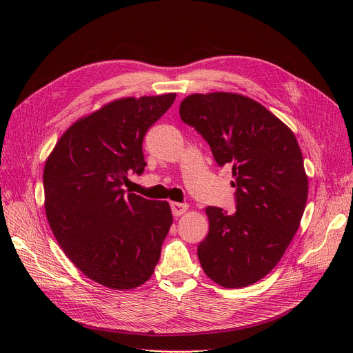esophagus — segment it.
I'll return each mask as SVG.
<instances>
[{
	"instance_id": "obj_1",
	"label": "esophagus",
	"mask_w": 353,
	"mask_h": 353,
	"mask_svg": "<svg viewBox=\"0 0 353 353\" xmlns=\"http://www.w3.org/2000/svg\"><path fill=\"white\" fill-rule=\"evenodd\" d=\"M170 208H172V213L174 216H181L184 212L188 210L186 203H170Z\"/></svg>"
}]
</instances>
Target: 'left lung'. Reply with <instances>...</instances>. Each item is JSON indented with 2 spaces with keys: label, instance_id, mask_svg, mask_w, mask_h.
I'll use <instances>...</instances> for the list:
<instances>
[{
  "label": "left lung",
  "instance_id": "left-lung-1",
  "mask_svg": "<svg viewBox=\"0 0 353 353\" xmlns=\"http://www.w3.org/2000/svg\"><path fill=\"white\" fill-rule=\"evenodd\" d=\"M180 117L208 141L217 165L232 167L236 189V213L206 209L200 265L220 286H249L277 265L299 229L307 199L299 144L262 104L232 92L189 96Z\"/></svg>",
  "mask_w": 353,
  "mask_h": 353
}]
</instances>
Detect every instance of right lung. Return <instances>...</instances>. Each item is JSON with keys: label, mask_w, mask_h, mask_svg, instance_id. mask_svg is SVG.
<instances>
[{"label": "right lung", "mask_w": 353, "mask_h": 353, "mask_svg": "<svg viewBox=\"0 0 353 353\" xmlns=\"http://www.w3.org/2000/svg\"><path fill=\"white\" fill-rule=\"evenodd\" d=\"M176 99L128 97L74 123L44 167L46 214L70 261L111 289L148 281L173 223L167 201L125 194L130 172L145 167L143 140Z\"/></svg>", "instance_id": "1"}]
</instances>
